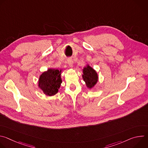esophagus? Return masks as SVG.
<instances>
[{
	"instance_id": "1",
	"label": "esophagus",
	"mask_w": 148,
	"mask_h": 148,
	"mask_svg": "<svg viewBox=\"0 0 148 148\" xmlns=\"http://www.w3.org/2000/svg\"><path fill=\"white\" fill-rule=\"evenodd\" d=\"M68 64H69L70 67H72L73 66V61L72 59L70 58L68 60Z\"/></svg>"
}]
</instances>
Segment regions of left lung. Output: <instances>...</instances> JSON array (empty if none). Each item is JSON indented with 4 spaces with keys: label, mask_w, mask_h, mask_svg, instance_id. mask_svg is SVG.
I'll use <instances>...</instances> for the list:
<instances>
[{
    "label": "left lung",
    "mask_w": 148,
    "mask_h": 148,
    "mask_svg": "<svg viewBox=\"0 0 148 148\" xmlns=\"http://www.w3.org/2000/svg\"><path fill=\"white\" fill-rule=\"evenodd\" d=\"M82 77L84 81L86 82V85L88 88H92L94 87L98 81V75L95 71L88 66L83 69Z\"/></svg>",
    "instance_id": "left-lung-1"
}]
</instances>
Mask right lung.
<instances>
[{"instance_id":"right-lung-1","label":"right lung","mask_w":148,"mask_h":148,"mask_svg":"<svg viewBox=\"0 0 148 148\" xmlns=\"http://www.w3.org/2000/svg\"><path fill=\"white\" fill-rule=\"evenodd\" d=\"M61 82V70L49 69L40 75L38 86L46 95L51 96L58 92Z\"/></svg>"}]
</instances>
